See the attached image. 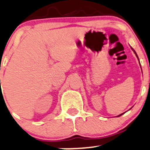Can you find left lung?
Segmentation results:
<instances>
[{
	"instance_id": "left-lung-1",
	"label": "left lung",
	"mask_w": 150,
	"mask_h": 150,
	"mask_svg": "<svg viewBox=\"0 0 150 150\" xmlns=\"http://www.w3.org/2000/svg\"><path fill=\"white\" fill-rule=\"evenodd\" d=\"M132 50H133V49H132ZM134 50V53H135V54H136V55H137V58H138V55H137V52H135V50ZM138 59H139V58H138ZM123 113H122V114H121V115H118V116H121V115H123Z\"/></svg>"
}]
</instances>
